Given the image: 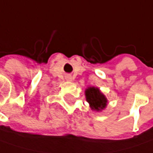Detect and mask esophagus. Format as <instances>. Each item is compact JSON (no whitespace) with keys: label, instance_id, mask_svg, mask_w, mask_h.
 Here are the masks:
<instances>
[{"label":"esophagus","instance_id":"esophagus-1","mask_svg":"<svg viewBox=\"0 0 153 153\" xmlns=\"http://www.w3.org/2000/svg\"><path fill=\"white\" fill-rule=\"evenodd\" d=\"M65 79L67 80V81H72L73 80V78L71 75H67V76H65Z\"/></svg>","mask_w":153,"mask_h":153}]
</instances>
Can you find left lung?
<instances>
[{
	"mask_svg": "<svg viewBox=\"0 0 153 153\" xmlns=\"http://www.w3.org/2000/svg\"><path fill=\"white\" fill-rule=\"evenodd\" d=\"M87 102L89 103L91 109L95 111H102L107 106L108 100L98 88L89 87L85 91Z\"/></svg>",
	"mask_w": 153,
	"mask_h": 153,
	"instance_id": "1",
	"label": "left lung"
}]
</instances>
